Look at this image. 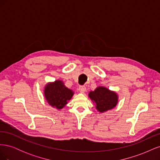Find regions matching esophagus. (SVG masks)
I'll use <instances>...</instances> for the list:
<instances>
[{
	"label": "esophagus",
	"mask_w": 160,
	"mask_h": 160,
	"mask_svg": "<svg viewBox=\"0 0 160 160\" xmlns=\"http://www.w3.org/2000/svg\"><path fill=\"white\" fill-rule=\"evenodd\" d=\"M79 91L81 92V93H84L85 91H86V88H85V86H79Z\"/></svg>",
	"instance_id": "obj_1"
}]
</instances>
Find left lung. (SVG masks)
<instances>
[{
	"label": "left lung",
	"instance_id": "left-lung-1",
	"mask_svg": "<svg viewBox=\"0 0 160 160\" xmlns=\"http://www.w3.org/2000/svg\"><path fill=\"white\" fill-rule=\"evenodd\" d=\"M91 100L95 103V108L100 113L113 109L118 103V95L107 88L99 86L89 93Z\"/></svg>",
	"mask_w": 160,
	"mask_h": 160
}]
</instances>
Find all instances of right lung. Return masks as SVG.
Returning a JSON list of instances; mask_svg holds the SVG:
<instances>
[{"label":"right lung","instance_id":"right-lung-1","mask_svg":"<svg viewBox=\"0 0 160 160\" xmlns=\"http://www.w3.org/2000/svg\"><path fill=\"white\" fill-rule=\"evenodd\" d=\"M44 95L49 105L57 109H61L71 100L74 92L67 88L61 80H56L45 85Z\"/></svg>","mask_w":160,"mask_h":160}]
</instances>
